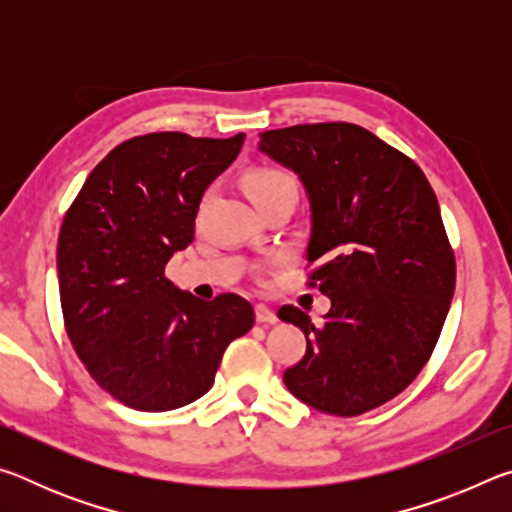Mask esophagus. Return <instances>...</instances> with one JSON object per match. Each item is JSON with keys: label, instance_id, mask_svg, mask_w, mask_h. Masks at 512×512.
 I'll use <instances>...</instances> for the list:
<instances>
[{"label": "esophagus", "instance_id": "34e87169", "mask_svg": "<svg viewBox=\"0 0 512 512\" xmlns=\"http://www.w3.org/2000/svg\"><path fill=\"white\" fill-rule=\"evenodd\" d=\"M255 318H257V323H262V325H273L277 320L275 311L268 309L266 305H255Z\"/></svg>", "mask_w": 512, "mask_h": 512}]
</instances>
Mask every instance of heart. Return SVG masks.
I'll return each instance as SVG.
<instances>
[{
	"label": "heart",
	"instance_id": "b5f03b06",
	"mask_svg": "<svg viewBox=\"0 0 512 512\" xmlns=\"http://www.w3.org/2000/svg\"><path fill=\"white\" fill-rule=\"evenodd\" d=\"M246 192L253 201L259 198L280 194V192H291L298 196V183L293 178V173L282 167H259L253 169L246 176Z\"/></svg>",
	"mask_w": 512,
	"mask_h": 512
}]
</instances>
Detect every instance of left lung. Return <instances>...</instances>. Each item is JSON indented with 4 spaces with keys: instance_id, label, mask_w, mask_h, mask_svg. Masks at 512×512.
Listing matches in <instances>:
<instances>
[{
    "instance_id": "obj_1",
    "label": "left lung",
    "mask_w": 512,
    "mask_h": 512,
    "mask_svg": "<svg viewBox=\"0 0 512 512\" xmlns=\"http://www.w3.org/2000/svg\"><path fill=\"white\" fill-rule=\"evenodd\" d=\"M266 155L293 169L311 205L309 287L325 320L284 305L307 350L284 384L311 409L352 418L400 395L443 332L456 257L438 198L409 155L348 121L266 131Z\"/></svg>"
}]
</instances>
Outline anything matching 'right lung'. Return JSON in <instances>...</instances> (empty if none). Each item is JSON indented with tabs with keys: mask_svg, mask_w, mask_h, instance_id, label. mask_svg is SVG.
<instances>
[{
	"mask_svg": "<svg viewBox=\"0 0 512 512\" xmlns=\"http://www.w3.org/2000/svg\"><path fill=\"white\" fill-rule=\"evenodd\" d=\"M246 135L164 131L115 146L85 180L58 235L65 332L103 391L137 411H171L210 391L228 345L255 323L237 293L198 300L164 266L194 239L205 189Z\"/></svg>",
	"mask_w": 512,
	"mask_h": 512,
	"instance_id": "add662e5",
	"label": "right lung"
}]
</instances>
